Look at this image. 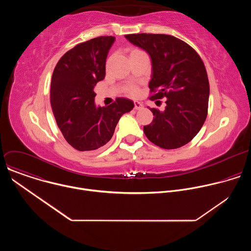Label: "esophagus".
<instances>
[{"label":"esophagus","mask_w":251,"mask_h":251,"mask_svg":"<svg viewBox=\"0 0 251 251\" xmlns=\"http://www.w3.org/2000/svg\"><path fill=\"white\" fill-rule=\"evenodd\" d=\"M143 108V104L139 101H134V109L136 110H140Z\"/></svg>","instance_id":"34e87169"}]
</instances>
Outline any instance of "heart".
<instances>
[{
  "label": "heart",
  "instance_id": "1",
  "mask_svg": "<svg viewBox=\"0 0 251 251\" xmlns=\"http://www.w3.org/2000/svg\"><path fill=\"white\" fill-rule=\"evenodd\" d=\"M139 53H144V52H143V51L140 50H138V49H133V50H131V52H130V56H131V55H135V54H139ZM129 93L132 94V95L137 94V88H136V87H131V88L129 89Z\"/></svg>",
  "mask_w": 251,
  "mask_h": 251
}]
</instances>
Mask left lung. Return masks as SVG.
Here are the masks:
<instances>
[{
  "label": "left lung",
  "mask_w": 251,
  "mask_h": 251,
  "mask_svg": "<svg viewBox=\"0 0 251 251\" xmlns=\"http://www.w3.org/2000/svg\"><path fill=\"white\" fill-rule=\"evenodd\" d=\"M125 38L148 52L152 60L150 99H166L163 111L150 108L146 137L160 148H180L199 133L208 107L209 83L204 64L187 43L169 34L137 33Z\"/></svg>",
  "instance_id": "obj_1"
}]
</instances>
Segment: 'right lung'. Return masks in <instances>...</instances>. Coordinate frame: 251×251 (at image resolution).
Returning <instances> with one entry per match:
<instances>
[{
	"label": "right lung",
	"mask_w": 251,
	"mask_h": 251,
	"mask_svg": "<svg viewBox=\"0 0 251 251\" xmlns=\"http://www.w3.org/2000/svg\"><path fill=\"white\" fill-rule=\"evenodd\" d=\"M114 37L79 44L58 60L51 77L50 104L56 124L70 146L93 151L108 143L120 117L130 112L132 100L118 97L108 106H96V83L105 77V62Z\"/></svg>",
	"instance_id": "1"
}]
</instances>
